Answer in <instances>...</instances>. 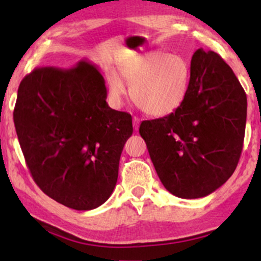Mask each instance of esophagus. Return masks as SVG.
<instances>
[{
  "label": "esophagus",
  "instance_id": "esophagus-1",
  "mask_svg": "<svg viewBox=\"0 0 261 261\" xmlns=\"http://www.w3.org/2000/svg\"><path fill=\"white\" fill-rule=\"evenodd\" d=\"M133 122H134V128H135V131H137V130H139V126H140V119L136 118V116H134Z\"/></svg>",
  "mask_w": 261,
  "mask_h": 261
}]
</instances>
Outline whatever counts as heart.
Instances as JSON below:
<instances>
[{"label":"heart","instance_id":"heart-1","mask_svg":"<svg viewBox=\"0 0 261 261\" xmlns=\"http://www.w3.org/2000/svg\"><path fill=\"white\" fill-rule=\"evenodd\" d=\"M123 80L131 85L134 103L149 116L163 118L184 103L191 81L189 61L180 55L152 51L127 60L119 66ZM110 97L118 101L126 93L119 74H108Z\"/></svg>","mask_w":261,"mask_h":261}]
</instances>
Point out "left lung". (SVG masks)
I'll list each match as a JSON object with an SVG mask.
<instances>
[{"label": "left lung", "instance_id": "1", "mask_svg": "<svg viewBox=\"0 0 261 261\" xmlns=\"http://www.w3.org/2000/svg\"><path fill=\"white\" fill-rule=\"evenodd\" d=\"M190 67L184 103L140 125L162 184L181 199L207 196L228 180L243 149L247 121V95L220 55L196 50Z\"/></svg>", "mask_w": 261, "mask_h": 261}]
</instances>
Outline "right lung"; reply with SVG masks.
Here are the masks:
<instances>
[{
	"instance_id": "add662e5",
	"label": "right lung",
	"mask_w": 261,
	"mask_h": 261,
	"mask_svg": "<svg viewBox=\"0 0 261 261\" xmlns=\"http://www.w3.org/2000/svg\"><path fill=\"white\" fill-rule=\"evenodd\" d=\"M13 119L29 172L47 196L79 211L109 199L133 118L108 106L97 66L35 68L20 82Z\"/></svg>"
}]
</instances>
